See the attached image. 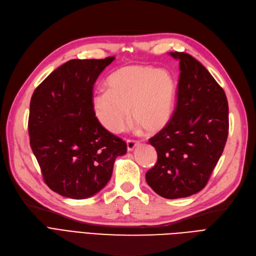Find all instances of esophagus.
I'll list each match as a JSON object with an SVG mask.
<instances>
[{
    "label": "esophagus",
    "mask_w": 256,
    "mask_h": 256,
    "mask_svg": "<svg viewBox=\"0 0 256 256\" xmlns=\"http://www.w3.org/2000/svg\"><path fill=\"white\" fill-rule=\"evenodd\" d=\"M138 144H139V142L137 140H132V139L126 140V146H128V152H132V150H133Z\"/></svg>",
    "instance_id": "1"
}]
</instances>
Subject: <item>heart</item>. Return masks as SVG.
Returning a JSON list of instances; mask_svg holds the SVG:
<instances>
[{
    "instance_id": "heart-1",
    "label": "heart",
    "mask_w": 256,
    "mask_h": 256,
    "mask_svg": "<svg viewBox=\"0 0 256 256\" xmlns=\"http://www.w3.org/2000/svg\"><path fill=\"white\" fill-rule=\"evenodd\" d=\"M108 90L92 96V108L100 124L117 134L133 122L146 133L162 130L171 120L175 102V82L166 70L128 65L114 72Z\"/></svg>"
}]
</instances>
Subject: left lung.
I'll return each mask as SVG.
<instances>
[{
    "mask_svg": "<svg viewBox=\"0 0 256 256\" xmlns=\"http://www.w3.org/2000/svg\"><path fill=\"white\" fill-rule=\"evenodd\" d=\"M170 54L180 70L177 103L166 128L148 140L158 158L146 179L158 195L175 200L202 191L209 180L228 138L229 106L202 63L186 52Z\"/></svg>",
    "mask_w": 256,
    "mask_h": 256,
    "instance_id": "8db88e82",
    "label": "left lung"
}]
</instances>
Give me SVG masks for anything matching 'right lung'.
<instances>
[{"label":"right lung","instance_id":"obj_1","mask_svg":"<svg viewBox=\"0 0 256 256\" xmlns=\"http://www.w3.org/2000/svg\"><path fill=\"white\" fill-rule=\"evenodd\" d=\"M115 56L70 60L38 86L28 133L45 184L72 200L97 194L112 177L126 144L104 128L92 108L94 84Z\"/></svg>","mask_w":256,"mask_h":256}]
</instances>
